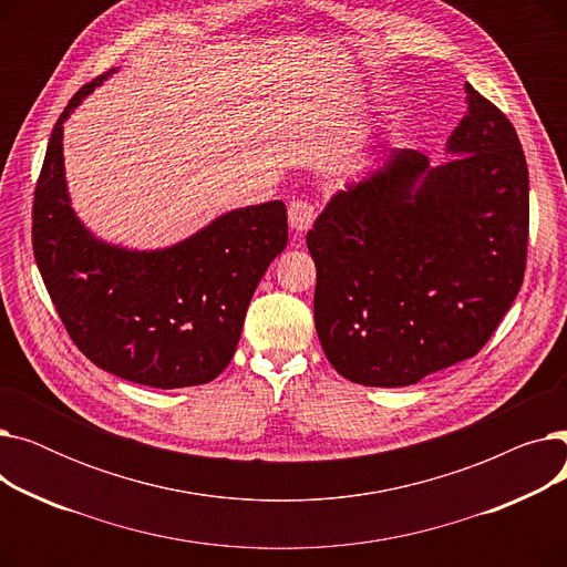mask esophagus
Here are the masks:
<instances>
[{
	"instance_id": "34e87169",
	"label": "esophagus",
	"mask_w": 567,
	"mask_h": 567,
	"mask_svg": "<svg viewBox=\"0 0 567 567\" xmlns=\"http://www.w3.org/2000/svg\"><path fill=\"white\" fill-rule=\"evenodd\" d=\"M289 225L296 231H308L317 218V206L308 199H296L289 204Z\"/></svg>"
}]
</instances>
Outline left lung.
Wrapping results in <instances>:
<instances>
[{
	"label": "left lung",
	"mask_w": 567,
	"mask_h": 567,
	"mask_svg": "<svg viewBox=\"0 0 567 567\" xmlns=\"http://www.w3.org/2000/svg\"><path fill=\"white\" fill-rule=\"evenodd\" d=\"M468 114L430 167L393 148L308 231L315 326L349 381L411 385L478 353L524 282L528 167L511 118L466 84Z\"/></svg>",
	"instance_id": "8db88e82"
}]
</instances>
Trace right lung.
Returning a JSON list of instances; mask_svg holds the SVG:
<instances>
[{"label": "right lung", "mask_w": 567, "mask_h": 567, "mask_svg": "<svg viewBox=\"0 0 567 567\" xmlns=\"http://www.w3.org/2000/svg\"><path fill=\"white\" fill-rule=\"evenodd\" d=\"M110 73L84 84L52 128L34 190V257L94 365L154 389L199 385L231 361L252 293L287 246V208L280 199L236 208L165 250L99 241L71 208L62 137L73 107Z\"/></svg>", "instance_id": "obj_1"}]
</instances>
